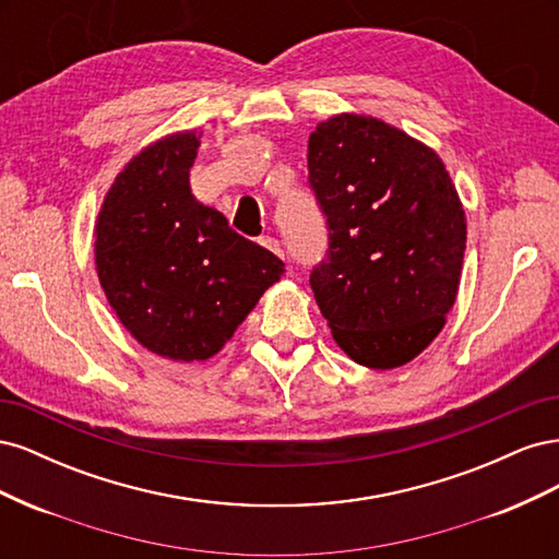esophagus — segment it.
Segmentation results:
<instances>
[{
	"label": "esophagus",
	"mask_w": 559,
	"mask_h": 559,
	"mask_svg": "<svg viewBox=\"0 0 559 559\" xmlns=\"http://www.w3.org/2000/svg\"><path fill=\"white\" fill-rule=\"evenodd\" d=\"M261 245L267 249V251H273V253H277V257H284V251H282V245L275 240V238H270V235H265V238H261Z\"/></svg>",
	"instance_id": "34e87169"
}]
</instances>
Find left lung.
Wrapping results in <instances>:
<instances>
[{"label":"left lung","mask_w":559,"mask_h":559,"mask_svg":"<svg viewBox=\"0 0 559 559\" xmlns=\"http://www.w3.org/2000/svg\"><path fill=\"white\" fill-rule=\"evenodd\" d=\"M329 249L310 273L349 359L386 370L441 333L460 289L466 218L436 151L378 118L341 114L308 142Z\"/></svg>","instance_id":"obj_1"}]
</instances>
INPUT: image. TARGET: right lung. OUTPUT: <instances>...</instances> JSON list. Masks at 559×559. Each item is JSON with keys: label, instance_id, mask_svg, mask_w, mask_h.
<instances>
[{"label": "right lung", "instance_id": "right-lung-1", "mask_svg": "<svg viewBox=\"0 0 559 559\" xmlns=\"http://www.w3.org/2000/svg\"><path fill=\"white\" fill-rule=\"evenodd\" d=\"M200 134L177 132L116 177L95 226L109 306L146 349L205 361L224 347L284 263L191 193Z\"/></svg>", "mask_w": 559, "mask_h": 559}]
</instances>
